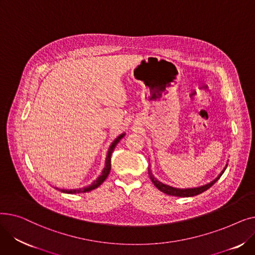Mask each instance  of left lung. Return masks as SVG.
<instances>
[{
  "label": "left lung",
  "instance_id": "8db88e82",
  "mask_svg": "<svg viewBox=\"0 0 255 255\" xmlns=\"http://www.w3.org/2000/svg\"><path fill=\"white\" fill-rule=\"evenodd\" d=\"M227 167V164L225 165V167L223 168V170L220 172V175L214 180L212 181L211 183L207 184V185H204V186H200V187H197V188H188V189H179V188H175V187H171V186H168V185H165L163 183H161L160 181H158L154 176L153 173L151 172V169L149 167V176H150V179L151 181L153 182V184L157 187V188L162 191L163 193H166L168 195H172V196H180V197H189V196H194V195H197V194H200L203 193L204 191L208 190L210 187H212L214 184H215L219 179L220 177L222 176V173L224 172V170L226 169Z\"/></svg>",
  "mask_w": 255,
  "mask_h": 255
}]
</instances>
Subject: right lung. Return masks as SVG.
Returning a JSON list of instances; mask_svg holds the SVG:
<instances>
[{
	"label": "right lung",
	"mask_w": 255,
	"mask_h": 255,
	"mask_svg": "<svg viewBox=\"0 0 255 255\" xmlns=\"http://www.w3.org/2000/svg\"><path fill=\"white\" fill-rule=\"evenodd\" d=\"M125 135V133H122V134H120L114 141L113 143L111 144L110 149H109V152H107V156H106V160H105V167L103 168L102 170V173L101 175L97 178V180L94 181L91 185L87 186V187H84V188H79V189H59L61 192H64V193H69V194H75V193H82V192H89L93 189H96L97 187H99L104 181L105 179L107 178V176L110 175V171H111V167H112V164H111V157H112V154L116 148V145L118 144V142L122 139Z\"/></svg>",
	"instance_id": "right-lung-1"
}]
</instances>
